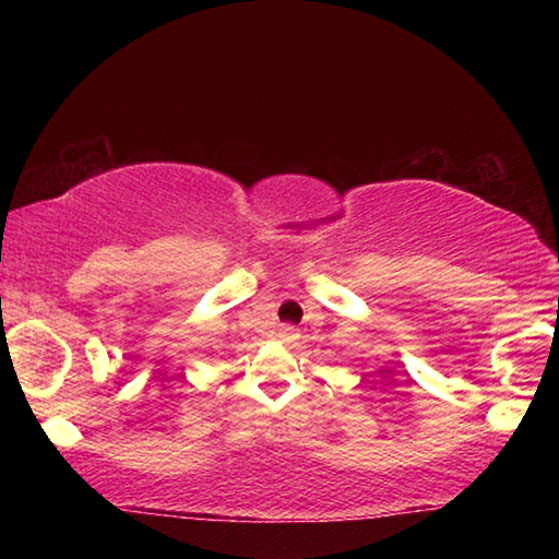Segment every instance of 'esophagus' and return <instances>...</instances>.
Here are the masks:
<instances>
[{
    "label": "esophagus",
    "mask_w": 559,
    "mask_h": 559,
    "mask_svg": "<svg viewBox=\"0 0 559 559\" xmlns=\"http://www.w3.org/2000/svg\"><path fill=\"white\" fill-rule=\"evenodd\" d=\"M278 337L283 340V343H293V340L298 337V330L290 325H283V328H278Z\"/></svg>",
    "instance_id": "1"
}]
</instances>
